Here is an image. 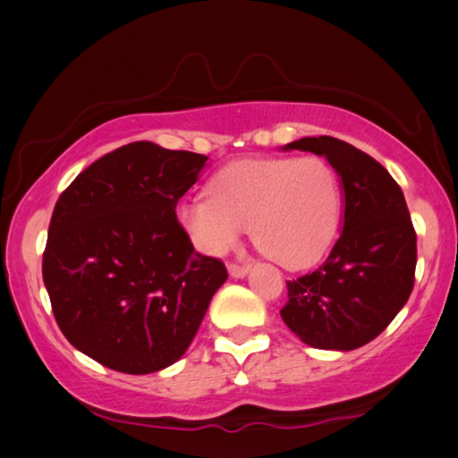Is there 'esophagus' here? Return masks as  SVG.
<instances>
[{"label":"esophagus","instance_id":"obj_1","mask_svg":"<svg viewBox=\"0 0 458 458\" xmlns=\"http://www.w3.org/2000/svg\"><path fill=\"white\" fill-rule=\"evenodd\" d=\"M248 273H250V265H235V262H231V265H229L231 277L242 279V277H246Z\"/></svg>","mask_w":458,"mask_h":458}]
</instances>
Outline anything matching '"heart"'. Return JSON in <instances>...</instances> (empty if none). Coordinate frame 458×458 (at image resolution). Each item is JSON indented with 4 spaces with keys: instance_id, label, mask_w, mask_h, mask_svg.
<instances>
[{
    "instance_id": "obj_1",
    "label": "heart",
    "mask_w": 458,
    "mask_h": 458,
    "mask_svg": "<svg viewBox=\"0 0 458 458\" xmlns=\"http://www.w3.org/2000/svg\"><path fill=\"white\" fill-rule=\"evenodd\" d=\"M181 227L204 254L233 250L250 227L262 254L292 268L321 260L342 218V183L321 156L231 162L198 196L177 208Z\"/></svg>"
}]
</instances>
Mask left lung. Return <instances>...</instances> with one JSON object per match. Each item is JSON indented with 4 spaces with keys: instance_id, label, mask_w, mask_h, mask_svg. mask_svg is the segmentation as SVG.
Returning <instances> with one entry per match:
<instances>
[{
    "instance_id": "1",
    "label": "left lung",
    "mask_w": 458,
    "mask_h": 458,
    "mask_svg": "<svg viewBox=\"0 0 458 458\" xmlns=\"http://www.w3.org/2000/svg\"><path fill=\"white\" fill-rule=\"evenodd\" d=\"M284 149L325 156L342 179L344 227L317 271L287 281L281 318L304 344L354 350L394 321L415 285L417 233L404 193L371 156L329 135Z\"/></svg>"
}]
</instances>
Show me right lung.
Wrapping results in <instances>:
<instances>
[{
	"label": "right lung",
	"mask_w": 458,
	"mask_h": 458,
	"mask_svg": "<svg viewBox=\"0 0 458 458\" xmlns=\"http://www.w3.org/2000/svg\"><path fill=\"white\" fill-rule=\"evenodd\" d=\"M206 160L133 141L87 166L55 202L43 284L62 334L99 365L146 375L177 362L227 281L174 215Z\"/></svg>",
	"instance_id": "right-lung-1"
}]
</instances>
